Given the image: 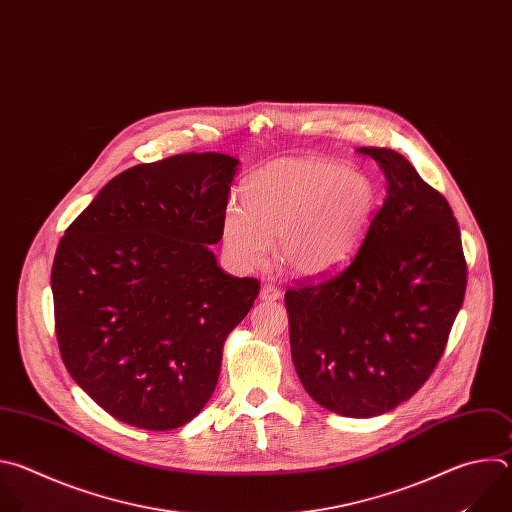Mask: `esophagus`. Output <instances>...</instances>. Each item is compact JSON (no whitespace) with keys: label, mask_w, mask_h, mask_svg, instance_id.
I'll return each instance as SVG.
<instances>
[{"label":"esophagus","mask_w":512,"mask_h":512,"mask_svg":"<svg viewBox=\"0 0 512 512\" xmlns=\"http://www.w3.org/2000/svg\"><path fill=\"white\" fill-rule=\"evenodd\" d=\"M282 296V290L274 284H264L262 290H260V298L266 300V302H272V300H278Z\"/></svg>","instance_id":"obj_1"}]
</instances>
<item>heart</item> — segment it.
Listing matches in <instances>:
<instances>
[{
  "mask_svg": "<svg viewBox=\"0 0 512 512\" xmlns=\"http://www.w3.org/2000/svg\"><path fill=\"white\" fill-rule=\"evenodd\" d=\"M230 203L222 240L242 266H260L278 238V260L302 276L345 264L365 238L377 208L373 181L323 159L282 157L254 171Z\"/></svg>",
  "mask_w": 512,
  "mask_h": 512,
  "instance_id": "heart-1",
  "label": "heart"
}]
</instances>
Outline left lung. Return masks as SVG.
Here are the masks:
<instances>
[{
  "instance_id": "1",
  "label": "left lung",
  "mask_w": 512,
  "mask_h": 512,
  "mask_svg": "<svg viewBox=\"0 0 512 512\" xmlns=\"http://www.w3.org/2000/svg\"><path fill=\"white\" fill-rule=\"evenodd\" d=\"M387 177V197L357 252L284 294L292 363L329 412L381 416L436 369L466 292L460 228L446 197L403 155L361 147Z\"/></svg>"
}]
</instances>
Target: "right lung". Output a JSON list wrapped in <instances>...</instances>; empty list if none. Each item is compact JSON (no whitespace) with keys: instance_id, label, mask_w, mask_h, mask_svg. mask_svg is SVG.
Masks as SVG:
<instances>
[{"instance_id":"add662e5","label":"right lung","mask_w":512,"mask_h":512,"mask_svg":"<svg viewBox=\"0 0 512 512\" xmlns=\"http://www.w3.org/2000/svg\"><path fill=\"white\" fill-rule=\"evenodd\" d=\"M238 163L185 153L135 165L98 191L58 244L62 361L119 422L175 430L216 389L224 343L260 292L210 250L222 240Z\"/></svg>"}]
</instances>
